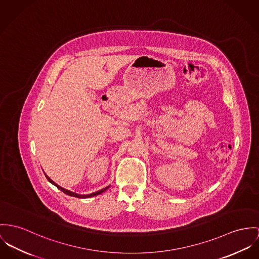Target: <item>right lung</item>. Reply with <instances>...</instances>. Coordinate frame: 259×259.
Returning a JSON list of instances; mask_svg holds the SVG:
<instances>
[{
	"label": "right lung",
	"mask_w": 259,
	"mask_h": 259,
	"mask_svg": "<svg viewBox=\"0 0 259 259\" xmlns=\"http://www.w3.org/2000/svg\"><path fill=\"white\" fill-rule=\"evenodd\" d=\"M45 177H46V179H48V181L50 182V183H52L53 185H55L58 189H60L61 191H63L65 194H67V195H69V196H73V197H77V198H91V197H94V196H97V195H99V194H101V193H103L106 189H108L109 188V186L110 185H108V186H106V187H104V188H102V189H100L99 191H96V192H94V193H91V194H78V193H76V192H73V191H71V190H68V189H65V188H63V187H61L60 185H58L57 183H55L52 179H50V178H48V176H46L45 175Z\"/></svg>",
	"instance_id": "right-lung-1"
}]
</instances>
